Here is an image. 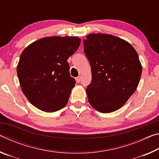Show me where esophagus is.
I'll return each instance as SVG.
<instances>
[{
  "label": "esophagus",
  "instance_id": "1",
  "mask_svg": "<svg viewBox=\"0 0 159 159\" xmlns=\"http://www.w3.org/2000/svg\"><path fill=\"white\" fill-rule=\"evenodd\" d=\"M80 79H81V77H80V76H78V77L76 78V79L77 83H80Z\"/></svg>",
  "mask_w": 159,
  "mask_h": 159
}]
</instances>
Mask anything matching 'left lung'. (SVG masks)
Instances as JSON below:
<instances>
[{"label":"left lung","instance_id":"obj_1","mask_svg":"<svg viewBox=\"0 0 159 159\" xmlns=\"http://www.w3.org/2000/svg\"><path fill=\"white\" fill-rule=\"evenodd\" d=\"M83 41L92 80L86 88L91 106L102 113L120 109L136 90L142 74L132 45L112 35L91 34Z\"/></svg>","mask_w":159,"mask_h":159}]
</instances>
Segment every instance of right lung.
Segmentation results:
<instances>
[{
	"label": "right lung",
	"instance_id": "add662e5",
	"mask_svg": "<svg viewBox=\"0 0 159 159\" xmlns=\"http://www.w3.org/2000/svg\"><path fill=\"white\" fill-rule=\"evenodd\" d=\"M78 37L43 38L26 47L17 67L21 90L36 108L54 112L66 105L76 80L67 60L79 48Z\"/></svg>",
	"mask_w": 159,
	"mask_h": 159
}]
</instances>
